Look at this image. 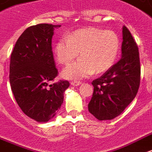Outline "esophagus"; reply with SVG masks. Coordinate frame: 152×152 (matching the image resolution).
Here are the masks:
<instances>
[{"instance_id":"esophagus-1","label":"esophagus","mask_w":152,"mask_h":152,"mask_svg":"<svg viewBox=\"0 0 152 152\" xmlns=\"http://www.w3.org/2000/svg\"><path fill=\"white\" fill-rule=\"evenodd\" d=\"M81 85V82L80 81H72L71 82V85L72 86H79Z\"/></svg>"}]
</instances>
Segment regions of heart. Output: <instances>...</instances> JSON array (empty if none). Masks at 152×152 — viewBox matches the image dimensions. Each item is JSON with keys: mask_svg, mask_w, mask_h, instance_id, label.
Masks as SVG:
<instances>
[{"mask_svg": "<svg viewBox=\"0 0 152 152\" xmlns=\"http://www.w3.org/2000/svg\"><path fill=\"white\" fill-rule=\"evenodd\" d=\"M119 49L120 40L115 32L89 27L61 38L54 47V54L63 65L71 64L79 55V60L64 69L62 76L65 79L80 80L110 70L116 62Z\"/></svg>", "mask_w": 152, "mask_h": 152, "instance_id": "obj_1", "label": "heart"}]
</instances>
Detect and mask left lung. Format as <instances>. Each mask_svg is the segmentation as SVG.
Listing matches in <instances>:
<instances>
[{
    "label": "left lung",
    "instance_id": "1",
    "mask_svg": "<svg viewBox=\"0 0 152 152\" xmlns=\"http://www.w3.org/2000/svg\"><path fill=\"white\" fill-rule=\"evenodd\" d=\"M122 58L100 78L94 80L88 111L100 121L111 120L135 97L140 85L139 48L126 26L122 27Z\"/></svg>",
    "mask_w": 152,
    "mask_h": 152
}]
</instances>
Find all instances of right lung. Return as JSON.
Returning a JSON list of instances; mask_svg holds the SVG:
<instances>
[{
    "label": "right lung",
    "mask_w": 152,
    "mask_h": 152,
    "mask_svg": "<svg viewBox=\"0 0 152 152\" xmlns=\"http://www.w3.org/2000/svg\"><path fill=\"white\" fill-rule=\"evenodd\" d=\"M60 25L38 24L21 34L10 57V82L17 103L22 112L39 122L56 116L64 102L69 82L50 85L57 75L51 39Z\"/></svg>",
    "instance_id": "obj_1"
}]
</instances>
